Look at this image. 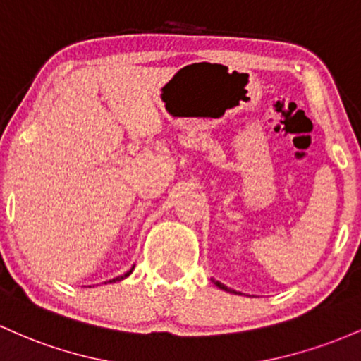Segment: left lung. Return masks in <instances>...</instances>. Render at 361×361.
<instances>
[{"mask_svg": "<svg viewBox=\"0 0 361 361\" xmlns=\"http://www.w3.org/2000/svg\"><path fill=\"white\" fill-rule=\"evenodd\" d=\"M213 283H214V285L218 286V288H221V290H225V291H232V293H237V291H235V290H230V288H226V286H225V285H221L220 281H213ZM238 295H240V293H238Z\"/></svg>", "mask_w": 361, "mask_h": 361, "instance_id": "8db88e82", "label": "left lung"}]
</instances>
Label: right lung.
Listing matches in <instances>:
<instances>
[{
	"label": "right lung",
	"instance_id": "add662e5",
	"mask_svg": "<svg viewBox=\"0 0 361 361\" xmlns=\"http://www.w3.org/2000/svg\"><path fill=\"white\" fill-rule=\"evenodd\" d=\"M131 271H133V269H131ZM131 271H128V273L124 274V276H119V278H114V279H111V283H112V281H114V283H116V281H121V279H124V278H126V276H129V274H131Z\"/></svg>",
	"mask_w": 361,
	"mask_h": 361
}]
</instances>
